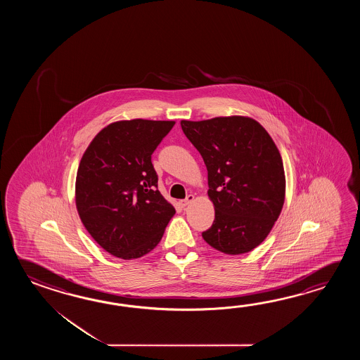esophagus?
Listing matches in <instances>:
<instances>
[{"mask_svg":"<svg viewBox=\"0 0 360 360\" xmlns=\"http://www.w3.org/2000/svg\"><path fill=\"white\" fill-rule=\"evenodd\" d=\"M193 200H194V195H191H191H188V197H186V199H183V200H180V202H179V205L183 207V208H185V207L189 206V205H191Z\"/></svg>","mask_w":360,"mask_h":360,"instance_id":"1","label":"esophagus"}]
</instances>
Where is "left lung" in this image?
Listing matches in <instances>:
<instances>
[{
	"label": "left lung",
	"mask_w": 360,
	"mask_h": 360,
	"mask_svg": "<svg viewBox=\"0 0 360 360\" xmlns=\"http://www.w3.org/2000/svg\"><path fill=\"white\" fill-rule=\"evenodd\" d=\"M208 172L214 220L202 237L226 255L250 252L268 237L283 208V161L268 131L245 115L181 122Z\"/></svg>",
	"instance_id": "left-lung-1"
}]
</instances>
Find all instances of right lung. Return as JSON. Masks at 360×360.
<instances>
[{"instance_id": "1", "label": "right lung", "mask_w": 360, "mask_h": 360, "mask_svg": "<svg viewBox=\"0 0 360 360\" xmlns=\"http://www.w3.org/2000/svg\"><path fill=\"white\" fill-rule=\"evenodd\" d=\"M175 121L124 120L92 139L76 177L77 212L98 245L122 260L154 250L175 214L157 189L152 154Z\"/></svg>"}]
</instances>
